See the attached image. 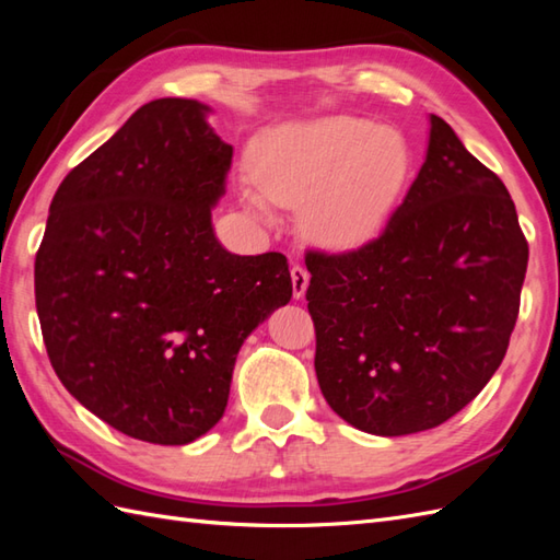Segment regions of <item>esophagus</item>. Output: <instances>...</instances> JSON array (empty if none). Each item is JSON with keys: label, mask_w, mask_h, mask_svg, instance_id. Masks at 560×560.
Instances as JSON below:
<instances>
[{"label": "esophagus", "mask_w": 560, "mask_h": 560, "mask_svg": "<svg viewBox=\"0 0 560 560\" xmlns=\"http://www.w3.org/2000/svg\"><path fill=\"white\" fill-rule=\"evenodd\" d=\"M291 281H293V299H303L307 291V283H311V273L305 267L293 265L291 267Z\"/></svg>", "instance_id": "1"}]
</instances>
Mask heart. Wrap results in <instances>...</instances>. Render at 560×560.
<instances>
[{
    "mask_svg": "<svg viewBox=\"0 0 560 560\" xmlns=\"http://www.w3.org/2000/svg\"><path fill=\"white\" fill-rule=\"evenodd\" d=\"M411 173L409 141L395 127L329 115L271 129L255 147L257 185L243 189L249 209L301 205L305 233L325 247L371 241L395 209Z\"/></svg>",
    "mask_w": 560,
    "mask_h": 560,
    "instance_id": "b5f03b06",
    "label": "heart"
}]
</instances>
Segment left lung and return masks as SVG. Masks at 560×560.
<instances>
[{"label": "left lung", "instance_id": "left-lung-1", "mask_svg": "<svg viewBox=\"0 0 560 560\" xmlns=\"http://www.w3.org/2000/svg\"><path fill=\"white\" fill-rule=\"evenodd\" d=\"M527 259L503 180L431 115L425 161L385 231L351 253H305L329 407L387 438L452 419L505 359Z\"/></svg>", "mask_w": 560, "mask_h": 560}]
</instances>
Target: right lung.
Returning a JSON list of instances; mask_svg holds the SVG:
<instances>
[{
	"label": "right lung",
	"instance_id": "add662e5",
	"mask_svg": "<svg viewBox=\"0 0 560 560\" xmlns=\"http://www.w3.org/2000/svg\"><path fill=\"white\" fill-rule=\"evenodd\" d=\"M207 105L159 98L57 187L35 307L57 377L91 413L156 445L221 421L235 355L291 301L281 253L231 255L211 229L233 147Z\"/></svg>",
	"mask_w": 560,
	"mask_h": 560
}]
</instances>
